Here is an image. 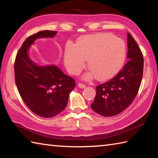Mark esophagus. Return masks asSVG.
<instances>
[{
    "mask_svg": "<svg viewBox=\"0 0 158 158\" xmlns=\"http://www.w3.org/2000/svg\"><path fill=\"white\" fill-rule=\"evenodd\" d=\"M78 86L79 88H81V89H84V88H85V85L84 84H81V83H79Z\"/></svg>",
    "mask_w": 158,
    "mask_h": 158,
    "instance_id": "34e87169",
    "label": "esophagus"
}]
</instances>
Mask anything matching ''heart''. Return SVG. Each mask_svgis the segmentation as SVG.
<instances>
[{"mask_svg":"<svg viewBox=\"0 0 158 158\" xmlns=\"http://www.w3.org/2000/svg\"><path fill=\"white\" fill-rule=\"evenodd\" d=\"M126 55V46L121 38L111 33H98L82 37L76 47L69 44L64 52V63L71 74L78 75L84 69L85 60L90 71L84 77H95L105 81L116 75L121 69Z\"/></svg>","mask_w":158,"mask_h":158,"instance_id":"obj_1","label":"heart"}]
</instances>
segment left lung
Instances as JSON below:
<instances>
[{"label":"left lung","mask_w":158,"mask_h":158,"mask_svg":"<svg viewBox=\"0 0 158 158\" xmlns=\"http://www.w3.org/2000/svg\"><path fill=\"white\" fill-rule=\"evenodd\" d=\"M129 61L114 78L96 87L91 108L103 116H113L129 106L139 89L143 70L142 52L132 35L127 33Z\"/></svg>","instance_id":"obj_1"}]
</instances>
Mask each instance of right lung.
Listing matches in <instances>:
<instances>
[{
  "label": "right lung",
  "mask_w": 158,
  "mask_h": 158,
  "mask_svg": "<svg viewBox=\"0 0 158 158\" xmlns=\"http://www.w3.org/2000/svg\"><path fill=\"white\" fill-rule=\"evenodd\" d=\"M57 31H42L29 36L18 51L15 78L18 91L26 106L38 116L52 118L66 107L74 79L56 65L40 66L31 60L28 51L35 40L53 37Z\"/></svg>",
  "instance_id": "right-lung-1"
}]
</instances>
